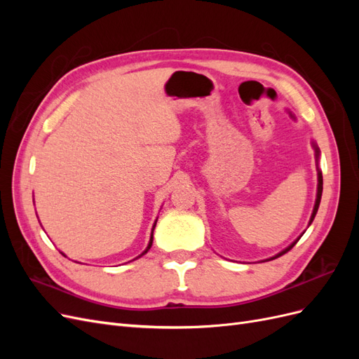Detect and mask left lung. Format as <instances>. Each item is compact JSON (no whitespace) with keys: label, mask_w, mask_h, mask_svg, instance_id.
I'll use <instances>...</instances> for the list:
<instances>
[{"label":"left lung","mask_w":359,"mask_h":359,"mask_svg":"<svg viewBox=\"0 0 359 359\" xmlns=\"http://www.w3.org/2000/svg\"><path fill=\"white\" fill-rule=\"evenodd\" d=\"M316 153L319 154V151H318V148H316ZM322 184H323V180H322V173L319 172V184H318V198H316V203H314V210H313V214H311V219H310V224H311V222H313V219H314V215H316V212H318V208H319V203H320V198H322ZM299 240V238H298ZM298 240L293 243L292 245H289L286 250H283V252L281 253H278L277 256H274V257H271V259H276V257H278V256H283L285 253H287L289 250H292V247L295 245L297 243H298Z\"/></svg>","instance_id":"obj_1"}]
</instances>
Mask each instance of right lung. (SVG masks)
I'll list each match as a JSON object with an SVG mask.
<instances>
[{
    "label": "right lung",
    "instance_id": "obj_1",
    "mask_svg": "<svg viewBox=\"0 0 359 359\" xmlns=\"http://www.w3.org/2000/svg\"><path fill=\"white\" fill-rule=\"evenodd\" d=\"M157 223V222H156ZM154 227H156V224H154ZM154 227H153V232H151V240H149V244H148V247H147V250H145V252L142 253V255H145L147 252H148V250L151 248V245H153V233H154ZM142 255H140V256H142Z\"/></svg>",
    "mask_w": 359,
    "mask_h": 359
}]
</instances>
